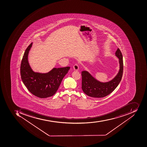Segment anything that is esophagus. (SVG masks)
Segmentation results:
<instances>
[{"mask_svg":"<svg viewBox=\"0 0 147 147\" xmlns=\"http://www.w3.org/2000/svg\"><path fill=\"white\" fill-rule=\"evenodd\" d=\"M73 68L75 71H78L79 69V67L78 64H76L73 66Z\"/></svg>","mask_w":147,"mask_h":147,"instance_id":"esophagus-1","label":"esophagus"}]
</instances>
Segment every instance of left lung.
<instances>
[{
	"label": "left lung",
	"instance_id": "8db88e82",
	"mask_svg": "<svg viewBox=\"0 0 147 147\" xmlns=\"http://www.w3.org/2000/svg\"><path fill=\"white\" fill-rule=\"evenodd\" d=\"M115 55L119 59V69L111 80L101 82L94 78L88 71H82V89L87 95L95 98L104 97L111 93L117 87L121 80L123 68V55L119 48L116 51Z\"/></svg>",
	"mask_w": 147,
	"mask_h": 147
}]
</instances>
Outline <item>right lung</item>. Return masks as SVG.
Masks as SVG:
<instances>
[{"label": "right lung", "instance_id": "obj_1", "mask_svg": "<svg viewBox=\"0 0 147 147\" xmlns=\"http://www.w3.org/2000/svg\"><path fill=\"white\" fill-rule=\"evenodd\" d=\"M29 45L24 52L20 66V75L24 84L34 95L45 98L54 95L70 67L53 68L49 72L40 73L33 71L28 62V55L32 47Z\"/></svg>", "mask_w": 147, "mask_h": 147}]
</instances>
